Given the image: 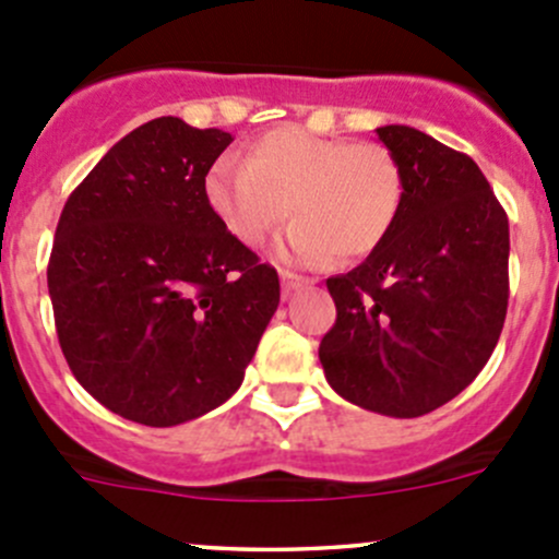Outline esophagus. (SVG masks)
<instances>
[{"mask_svg":"<svg viewBox=\"0 0 559 559\" xmlns=\"http://www.w3.org/2000/svg\"><path fill=\"white\" fill-rule=\"evenodd\" d=\"M302 284H308V278H302V275H297V273H289V270H281V286H284L286 295L295 289H300Z\"/></svg>","mask_w":559,"mask_h":559,"instance_id":"esophagus-1","label":"esophagus"}]
</instances>
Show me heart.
I'll return each instance as SVG.
<instances>
[{
	"label": "heart",
	"mask_w": 559,
	"mask_h": 559,
	"mask_svg": "<svg viewBox=\"0 0 559 559\" xmlns=\"http://www.w3.org/2000/svg\"><path fill=\"white\" fill-rule=\"evenodd\" d=\"M205 200L243 246H259L286 216L297 218L281 240L292 262L326 257L354 262L392 233L405 200L397 156L381 143L319 138L300 127L259 134L243 162L222 156L205 175Z\"/></svg>",
	"instance_id": "heart-1"
}]
</instances>
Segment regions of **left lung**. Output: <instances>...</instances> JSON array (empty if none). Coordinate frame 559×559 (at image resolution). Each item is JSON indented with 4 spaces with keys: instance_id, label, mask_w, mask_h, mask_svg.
<instances>
[{
    "instance_id": "left-lung-1",
    "label": "left lung",
    "mask_w": 559,
    "mask_h": 559,
    "mask_svg": "<svg viewBox=\"0 0 559 559\" xmlns=\"http://www.w3.org/2000/svg\"><path fill=\"white\" fill-rule=\"evenodd\" d=\"M405 200L389 238L326 278L337 319L321 337L326 381L397 419L456 397L498 346L509 308V216L467 154L414 127H379Z\"/></svg>"
}]
</instances>
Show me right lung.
<instances>
[{
	"label": "right lung",
	"mask_w": 559,
	"mask_h": 559,
	"mask_svg": "<svg viewBox=\"0 0 559 559\" xmlns=\"http://www.w3.org/2000/svg\"><path fill=\"white\" fill-rule=\"evenodd\" d=\"M233 134L175 116L118 140L64 202L48 262L56 335L112 414L173 427L227 403L281 300L224 229L205 175Z\"/></svg>",
	"instance_id": "obj_1"
}]
</instances>
